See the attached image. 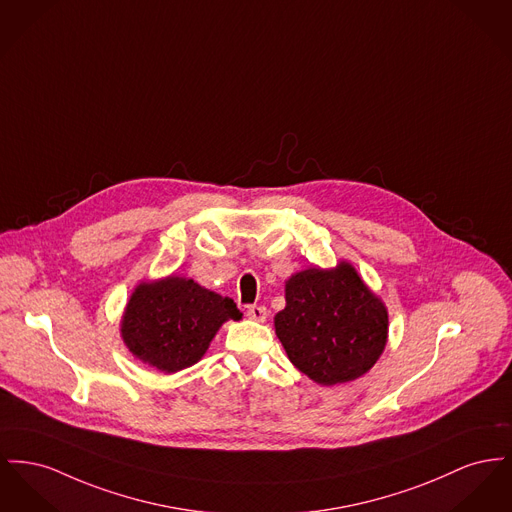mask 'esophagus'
Instances as JSON below:
<instances>
[{"label":"esophagus","instance_id":"obj_1","mask_svg":"<svg viewBox=\"0 0 512 512\" xmlns=\"http://www.w3.org/2000/svg\"><path fill=\"white\" fill-rule=\"evenodd\" d=\"M247 317L251 321H257V323H263L267 319V309L261 307V305H249L247 307Z\"/></svg>","mask_w":512,"mask_h":512}]
</instances>
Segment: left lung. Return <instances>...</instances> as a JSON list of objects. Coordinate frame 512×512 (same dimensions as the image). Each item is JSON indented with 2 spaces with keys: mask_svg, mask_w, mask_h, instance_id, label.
I'll use <instances>...</instances> for the list:
<instances>
[{
  "mask_svg": "<svg viewBox=\"0 0 512 512\" xmlns=\"http://www.w3.org/2000/svg\"><path fill=\"white\" fill-rule=\"evenodd\" d=\"M290 361L319 385L365 375L385 350L389 313L342 261L336 269H305L286 282V307L274 317Z\"/></svg>",
  "mask_w": 512,
  "mask_h": 512,
  "instance_id": "1",
  "label": "left lung"
}]
</instances>
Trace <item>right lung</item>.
Here are the masks:
<instances>
[{
	"mask_svg": "<svg viewBox=\"0 0 512 512\" xmlns=\"http://www.w3.org/2000/svg\"><path fill=\"white\" fill-rule=\"evenodd\" d=\"M228 319H241L234 300L191 278L168 276L135 288L121 319V338L137 360L176 373L205 356Z\"/></svg>",
	"mask_w": 512,
	"mask_h": 512,
	"instance_id": "add662e5",
	"label": "right lung"
}]
</instances>
